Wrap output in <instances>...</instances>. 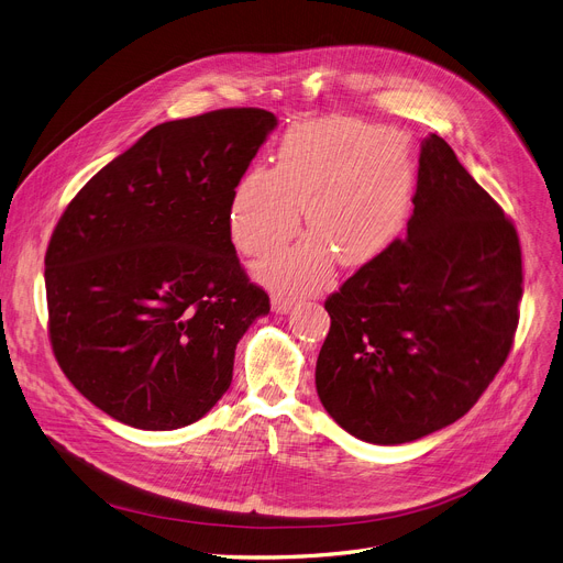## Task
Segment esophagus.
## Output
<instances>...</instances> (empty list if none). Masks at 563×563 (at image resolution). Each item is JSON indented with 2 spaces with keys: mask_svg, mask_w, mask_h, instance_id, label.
Instances as JSON below:
<instances>
[{
  "mask_svg": "<svg viewBox=\"0 0 563 563\" xmlns=\"http://www.w3.org/2000/svg\"><path fill=\"white\" fill-rule=\"evenodd\" d=\"M297 307V300L295 297H284V295H275L273 297V311L275 313H288Z\"/></svg>",
  "mask_w": 563,
  "mask_h": 563,
  "instance_id": "1",
  "label": "esophagus"
}]
</instances>
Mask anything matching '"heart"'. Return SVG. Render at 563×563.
Listing matches in <instances>:
<instances>
[{
	"label": "heart",
	"mask_w": 563,
	"mask_h": 563,
	"mask_svg": "<svg viewBox=\"0 0 563 563\" xmlns=\"http://www.w3.org/2000/svg\"><path fill=\"white\" fill-rule=\"evenodd\" d=\"M416 156L407 134L350 118L295 124L277 147V163L254 165L231 190L229 234L247 256H268L300 231L292 250L256 266L275 290H311L339 258L358 268L384 254L409 216Z\"/></svg>",
	"instance_id": "b5f03b06"
}]
</instances>
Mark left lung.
<instances>
[{
	"label": "left lung",
	"instance_id": "1",
	"mask_svg": "<svg viewBox=\"0 0 563 563\" xmlns=\"http://www.w3.org/2000/svg\"><path fill=\"white\" fill-rule=\"evenodd\" d=\"M411 202L407 239L327 297L316 363L327 413L377 445L471 411L507 361L522 297L516 227L437 134L420 143Z\"/></svg>",
	"mask_w": 563,
	"mask_h": 563
}]
</instances>
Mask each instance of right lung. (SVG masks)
<instances>
[{
	"mask_svg": "<svg viewBox=\"0 0 563 563\" xmlns=\"http://www.w3.org/2000/svg\"><path fill=\"white\" fill-rule=\"evenodd\" d=\"M277 118L220 109L163 122L63 211L47 254L60 371L111 418L152 432L222 398L247 327L271 311L229 234V200Z\"/></svg>",
	"mask_w": 563,
	"mask_h": 563,
	"instance_id": "obj_1",
	"label": "right lung"
}]
</instances>
